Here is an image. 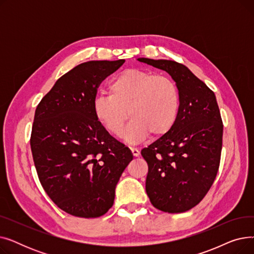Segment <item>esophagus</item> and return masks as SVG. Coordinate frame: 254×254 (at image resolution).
<instances>
[{
  "mask_svg": "<svg viewBox=\"0 0 254 254\" xmlns=\"http://www.w3.org/2000/svg\"><path fill=\"white\" fill-rule=\"evenodd\" d=\"M130 151H131V154L134 155L135 157H137V156L140 155V151H139L138 149H136V148H130Z\"/></svg>",
  "mask_w": 254,
  "mask_h": 254,
  "instance_id": "obj_1",
  "label": "esophagus"
}]
</instances>
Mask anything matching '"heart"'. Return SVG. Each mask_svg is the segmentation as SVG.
I'll use <instances>...</instances> for the list:
<instances>
[{"label":"heart","mask_w":254,"mask_h":254,"mask_svg":"<svg viewBox=\"0 0 254 254\" xmlns=\"http://www.w3.org/2000/svg\"><path fill=\"white\" fill-rule=\"evenodd\" d=\"M109 95H99L92 102L98 122L111 135H123L126 123L129 142H138L149 134L164 136L175 125L180 110V93L176 83L166 75L127 69L109 83Z\"/></svg>","instance_id":"1"}]
</instances>
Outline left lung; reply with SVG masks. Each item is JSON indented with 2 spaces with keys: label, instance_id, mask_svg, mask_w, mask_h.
Returning a JSON list of instances; mask_svg holds the SVG:
<instances>
[{
  "label": "left lung",
  "instance_id": "8db88e82",
  "mask_svg": "<svg viewBox=\"0 0 254 254\" xmlns=\"http://www.w3.org/2000/svg\"><path fill=\"white\" fill-rule=\"evenodd\" d=\"M138 61L169 73L180 93L175 125L141 151L148 165L146 192L158 210L189 211L207 194L219 169L223 125L215 95L182 64Z\"/></svg>",
  "mask_w": 254,
  "mask_h": 254
}]
</instances>
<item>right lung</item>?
Listing matches in <instances>:
<instances>
[{
    "instance_id": "add662e5",
    "label": "right lung",
    "mask_w": 254,
    "mask_h": 254,
    "mask_svg": "<svg viewBox=\"0 0 254 254\" xmlns=\"http://www.w3.org/2000/svg\"><path fill=\"white\" fill-rule=\"evenodd\" d=\"M124 63L80 64L37 106L31 135L37 174L52 202L73 216L96 218L108 212L115 186L132 159L92 111L100 84Z\"/></svg>"
}]
</instances>
